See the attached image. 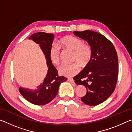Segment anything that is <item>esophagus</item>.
Segmentation results:
<instances>
[{
	"label": "esophagus",
	"mask_w": 132,
	"mask_h": 132,
	"mask_svg": "<svg viewBox=\"0 0 132 132\" xmlns=\"http://www.w3.org/2000/svg\"><path fill=\"white\" fill-rule=\"evenodd\" d=\"M68 81H69V82H72V83L74 84V85H76L75 82V81H74V80H73V79H71V78H69V79H68Z\"/></svg>",
	"instance_id": "1"
}]
</instances>
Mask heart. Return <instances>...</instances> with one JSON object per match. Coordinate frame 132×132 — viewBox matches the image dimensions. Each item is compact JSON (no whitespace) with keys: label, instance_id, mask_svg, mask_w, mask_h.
<instances>
[{"label":"heart","instance_id":"heart-1","mask_svg":"<svg viewBox=\"0 0 132 132\" xmlns=\"http://www.w3.org/2000/svg\"><path fill=\"white\" fill-rule=\"evenodd\" d=\"M59 44L63 48L73 51V58L74 61L79 62L72 64H62L58 68L60 75L67 77L75 75L80 70V65L84 66L90 62L92 57V50L90 45L84 44L82 40L72 35L66 36L60 40ZM51 62L55 66L60 63L61 50L58 46L53 44L49 52Z\"/></svg>","mask_w":132,"mask_h":132}]
</instances>
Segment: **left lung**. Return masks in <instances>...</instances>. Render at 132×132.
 I'll return each mask as SVG.
<instances>
[{
	"mask_svg": "<svg viewBox=\"0 0 132 132\" xmlns=\"http://www.w3.org/2000/svg\"><path fill=\"white\" fill-rule=\"evenodd\" d=\"M74 34L86 40L92 50L90 62L73 78L76 84L83 85L87 93L81 100L90 106L99 105L114 91L118 79V60L112 43L95 31H74Z\"/></svg>",
	"mask_w": 132,
	"mask_h": 132,
	"instance_id": "obj_1",
	"label": "left lung"
}]
</instances>
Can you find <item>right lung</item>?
Wrapping results in <instances>:
<instances>
[{"label":"right lung","instance_id":"1","mask_svg":"<svg viewBox=\"0 0 132 132\" xmlns=\"http://www.w3.org/2000/svg\"><path fill=\"white\" fill-rule=\"evenodd\" d=\"M54 35L44 32L34 33L28 38L39 44L43 51L48 67V73L44 82L35 90L20 88L19 91L28 101L37 105H44L56 96L61 82L66 81L67 78L58 75V71L53 65L49 57V52L52 45Z\"/></svg>","mask_w":132,"mask_h":132}]
</instances>
